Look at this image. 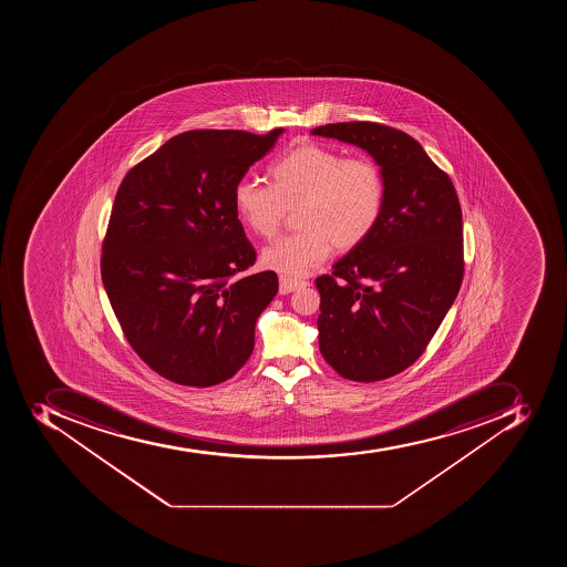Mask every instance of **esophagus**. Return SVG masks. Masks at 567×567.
Returning a JSON list of instances; mask_svg holds the SVG:
<instances>
[{
  "instance_id": "1",
  "label": "esophagus",
  "mask_w": 567,
  "mask_h": 567,
  "mask_svg": "<svg viewBox=\"0 0 567 567\" xmlns=\"http://www.w3.org/2000/svg\"><path fill=\"white\" fill-rule=\"evenodd\" d=\"M307 280H296V278L280 277V295H290L299 287H307Z\"/></svg>"
}]
</instances>
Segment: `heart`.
<instances>
[{
  "label": "heart",
  "instance_id": "b5f03b06",
  "mask_svg": "<svg viewBox=\"0 0 567 567\" xmlns=\"http://www.w3.org/2000/svg\"><path fill=\"white\" fill-rule=\"evenodd\" d=\"M269 186L241 181L234 187V210L251 233L272 239L299 207L301 233L281 237L262 251L264 268L284 277H301L337 251L365 241L383 216L386 184L370 157L301 143L268 169Z\"/></svg>",
  "mask_w": 567,
  "mask_h": 567
}]
</instances>
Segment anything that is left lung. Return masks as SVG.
Here are the masks:
<instances>
[{
	"label": "left lung",
	"instance_id": "1",
	"mask_svg": "<svg viewBox=\"0 0 567 567\" xmlns=\"http://www.w3.org/2000/svg\"><path fill=\"white\" fill-rule=\"evenodd\" d=\"M312 134L363 148L383 172L380 224L316 286L328 365L346 380H386L422 357L460 292V198L451 177L404 131L358 121L319 125Z\"/></svg>",
	"mask_w": 567,
	"mask_h": 567
}]
</instances>
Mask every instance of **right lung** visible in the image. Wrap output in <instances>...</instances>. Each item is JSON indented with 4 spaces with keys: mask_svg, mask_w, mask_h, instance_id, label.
Returning <instances> with one entry per match:
<instances>
[{
    "mask_svg": "<svg viewBox=\"0 0 567 567\" xmlns=\"http://www.w3.org/2000/svg\"><path fill=\"white\" fill-rule=\"evenodd\" d=\"M281 133L186 131L134 165L116 192L101 277L125 339L165 380L215 386L254 351L278 277H239L257 254L234 187Z\"/></svg>",
    "mask_w": 567,
    "mask_h": 567,
    "instance_id": "add662e5",
    "label": "right lung"
}]
</instances>
